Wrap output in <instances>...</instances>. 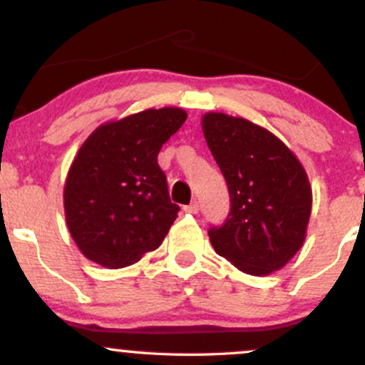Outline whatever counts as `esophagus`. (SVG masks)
Segmentation results:
<instances>
[{
	"label": "esophagus",
	"instance_id": "esophagus-1",
	"mask_svg": "<svg viewBox=\"0 0 365 365\" xmlns=\"http://www.w3.org/2000/svg\"><path fill=\"white\" fill-rule=\"evenodd\" d=\"M183 211L190 212V215H197V212H199V202H197V200H194V202H190V204H188V206L183 207Z\"/></svg>",
	"mask_w": 365,
	"mask_h": 365
}]
</instances>
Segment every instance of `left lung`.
Listing matches in <instances>:
<instances>
[{
	"instance_id": "left-lung-1",
	"label": "left lung",
	"mask_w": 365,
	"mask_h": 365,
	"mask_svg": "<svg viewBox=\"0 0 365 365\" xmlns=\"http://www.w3.org/2000/svg\"><path fill=\"white\" fill-rule=\"evenodd\" d=\"M230 192V215L209 230L216 254L247 274L282 269L304 245L312 188L302 163L269 130L225 113L200 120Z\"/></svg>"
}]
</instances>
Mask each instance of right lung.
Segmentation results:
<instances>
[{
    "instance_id": "1",
    "label": "right lung",
    "mask_w": 365,
    "mask_h": 365,
    "mask_svg": "<svg viewBox=\"0 0 365 365\" xmlns=\"http://www.w3.org/2000/svg\"><path fill=\"white\" fill-rule=\"evenodd\" d=\"M182 108L145 110L99 125L78 149L63 188L68 232L81 252L120 269L156 250L177 220L163 144L182 127Z\"/></svg>"
}]
</instances>
